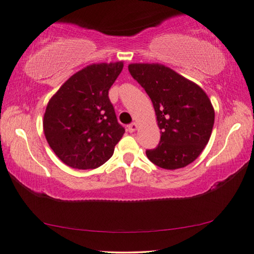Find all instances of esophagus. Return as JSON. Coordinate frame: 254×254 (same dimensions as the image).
<instances>
[{
  "label": "esophagus",
  "mask_w": 254,
  "mask_h": 254,
  "mask_svg": "<svg viewBox=\"0 0 254 254\" xmlns=\"http://www.w3.org/2000/svg\"><path fill=\"white\" fill-rule=\"evenodd\" d=\"M127 129H128V131H129V132H134L136 129H137V124H136V123L129 124V125H128Z\"/></svg>",
  "instance_id": "1"
}]
</instances>
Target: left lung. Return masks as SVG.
I'll return each mask as SVG.
<instances>
[{
	"label": "left lung",
	"mask_w": 254,
	"mask_h": 254,
	"mask_svg": "<svg viewBox=\"0 0 254 254\" xmlns=\"http://www.w3.org/2000/svg\"><path fill=\"white\" fill-rule=\"evenodd\" d=\"M130 75L153 103L161 137L146 150L151 162L163 169H179L192 163L211 136L214 110L198 85L159 64H131Z\"/></svg>",
	"instance_id": "8db88e82"
}]
</instances>
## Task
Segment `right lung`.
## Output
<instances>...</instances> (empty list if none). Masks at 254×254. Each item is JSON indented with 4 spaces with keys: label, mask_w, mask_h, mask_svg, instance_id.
I'll return each mask as SVG.
<instances>
[{
    "label": "right lung",
    "mask_w": 254,
    "mask_h": 254,
    "mask_svg": "<svg viewBox=\"0 0 254 254\" xmlns=\"http://www.w3.org/2000/svg\"><path fill=\"white\" fill-rule=\"evenodd\" d=\"M124 62L94 64L72 75L49 101L43 128L57 157L75 169H95L112 157L125 134L109 89Z\"/></svg>",
    "instance_id": "right-lung-1"
}]
</instances>
